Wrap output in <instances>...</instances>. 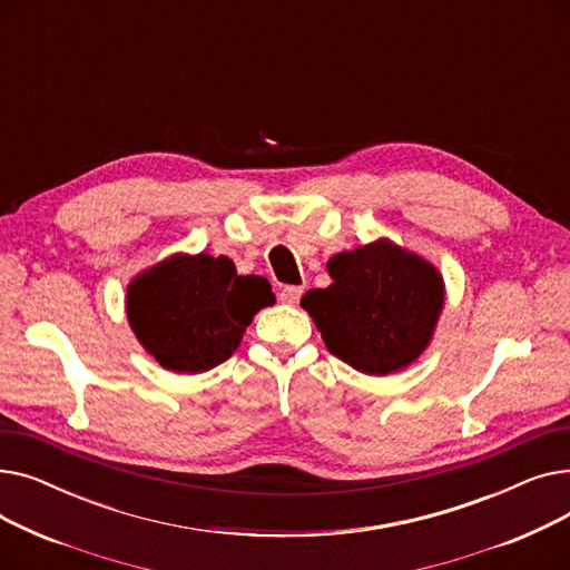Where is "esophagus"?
<instances>
[{
    "mask_svg": "<svg viewBox=\"0 0 570 570\" xmlns=\"http://www.w3.org/2000/svg\"><path fill=\"white\" fill-rule=\"evenodd\" d=\"M303 297V286H284L279 293V301L284 305H297Z\"/></svg>",
    "mask_w": 570,
    "mask_h": 570,
    "instance_id": "1",
    "label": "esophagus"
}]
</instances>
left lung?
<instances>
[{
  "mask_svg": "<svg viewBox=\"0 0 570 570\" xmlns=\"http://www.w3.org/2000/svg\"><path fill=\"white\" fill-rule=\"evenodd\" d=\"M333 284L303 295V309L333 355L370 376L406 370L432 344L445 305L439 267L379 237L327 261Z\"/></svg>",
  "mask_w": 570,
  "mask_h": 570,
  "instance_id": "8db88e82",
  "label": "left lung"
}]
</instances>
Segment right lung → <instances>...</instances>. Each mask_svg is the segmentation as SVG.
<instances>
[{
	"label": "right lung",
	"instance_id": "obj_1",
	"mask_svg": "<svg viewBox=\"0 0 570 570\" xmlns=\"http://www.w3.org/2000/svg\"><path fill=\"white\" fill-rule=\"evenodd\" d=\"M125 303L136 340L164 370L200 374L228 361L275 293L265 277L237 275L228 256L177 252L140 269Z\"/></svg>",
	"mask_w": 570,
	"mask_h": 570
}]
</instances>
